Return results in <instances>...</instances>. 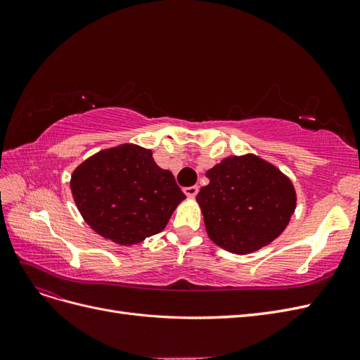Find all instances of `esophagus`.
<instances>
[{
	"label": "esophagus",
	"mask_w": 360,
	"mask_h": 360,
	"mask_svg": "<svg viewBox=\"0 0 360 360\" xmlns=\"http://www.w3.org/2000/svg\"><path fill=\"white\" fill-rule=\"evenodd\" d=\"M183 192L186 193V197H188V198H193L195 195L198 193V186H189V188H184V189H183Z\"/></svg>",
	"instance_id": "34e87169"
}]
</instances>
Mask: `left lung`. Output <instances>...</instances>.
<instances>
[{"instance_id":"1","label":"left lung","mask_w":360,"mask_h":360,"mask_svg":"<svg viewBox=\"0 0 360 360\" xmlns=\"http://www.w3.org/2000/svg\"><path fill=\"white\" fill-rule=\"evenodd\" d=\"M210 183L197 201L212 240L233 254H249L274 242L296 209L292 183L254 155L231 156L207 171Z\"/></svg>"}]
</instances>
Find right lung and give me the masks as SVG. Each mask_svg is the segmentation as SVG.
<instances>
[{
  "label": "right lung",
  "instance_id": "right-lung-1",
  "mask_svg": "<svg viewBox=\"0 0 360 360\" xmlns=\"http://www.w3.org/2000/svg\"><path fill=\"white\" fill-rule=\"evenodd\" d=\"M70 189L85 222L118 245H135L167 226L186 198L151 151L123 144L99 151L72 174Z\"/></svg>",
  "mask_w": 360,
  "mask_h": 360
}]
</instances>
